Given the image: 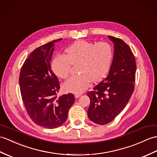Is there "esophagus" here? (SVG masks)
<instances>
[{
    "label": "esophagus",
    "instance_id": "obj_1",
    "mask_svg": "<svg viewBox=\"0 0 157 157\" xmlns=\"http://www.w3.org/2000/svg\"><path fill=\"white\" fill-rule=\"evenodd\" d=\"M82 95V94H75V97L76 98H79L80 96H81Z\"/></svg>",
    "mask_w": 157,
    "mask_h": 157
}]
</instances>
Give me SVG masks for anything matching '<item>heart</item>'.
<instances>
[{
  "label": "heart",
  "instance_id": "b5f03b06",
  "mask_svg": "<svg viewBox=\"0 0 157 157\" xmlns=\"http://www.w3.org/2000/svg\"><path fill=\"white\" fill-rule=\"evenodd\" d=\"M65 56H57L52 63V68L58 77L65 78L70 74L71 65H77L80 74L71 76L63 83V88L71 93L83 92L92 81L102 79L110 69L113 52L105 42L94 43L84 40L78 41L65 49Z\"/></svg>",
  "mask_w": 157,
  "mask_h": 157
}]
</instances>
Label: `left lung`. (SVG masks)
<instances>
[{
	"label": "left lung",
	"instance_id": "obj_1",
	"mask_svg": "<svg viewBox=\"0 0 157 157\" xmlns=\"http://www.w3.org/2000/svg\"><path fill=\"white\" fill-rule=\"evenodd\" d=\"M108 38L114 44L108 75L87 94L90 99L87 116L100 125L111 122L126 107L134 92L136 77L135 57L130 47L119 38Z\"/></svg>",
	"mask_w": 157,
	"mask_h": 157
}]
</instances>
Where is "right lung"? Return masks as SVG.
Returning <instances> with one entry per match:
<instances>
[{
	"mask_svg": "<svg viewBox=\"0 0 157 157\" xmlns=\"http://www.w3.org/2000/svg\"><path fill=\"white\" fill-rule=\"evenodd\" d=\"M54 40L35 49L25 61L19 74V86L25 108L37 125L56 128L66 121L75 97L69 93L57 97L59 82L51 67Z\"/></svg>",
	"mask_w": 157,
	"mask_h": 157,
	"instance_id": "add662e5",
	"label": "right lung"
}]
</instances>
